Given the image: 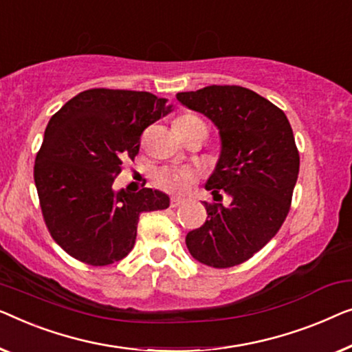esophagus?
I'll return each mask as SVG.
<instances>
[{
  "label": "esophagus",
  "instance_id": "1",
  "mask_svg": "<svg viewBox=\"0 0 352 352\" xmlns=\"http://www.w3.org/2000/svg\"><path fill=\"white\" fill-rule=\"evenodd\" d=\"M183 204L182 199H175V197H172L170 199V207L172 209H175V207H180Z\"/></svg>",
  "mask_w": 352,
  "mask_h": 352
}]
</instances>
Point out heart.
<instances>
[{"label":"heart","instance_id":"obj_1","mask_svg":"<svg viewBox=\"0 0 352 352\" xmlns=\"http://www.w3.org/2000/svg\"><path fill=\"white\" fill-rule=\"evenodd\" d=\"M192 122H202L199 118L192 115H183L175 121V129L192 124ZM197 172L190 167H162V169L155 172V185L160 190L169 192V195L183 196L191 190L197 183Z\"/></svg>","mask_w":352,"mask_h":352}]
</instances>
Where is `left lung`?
<instances>
[{
	"label": "left lung",
	"mask_w": 352,
	"mask_h": 352,
	"mask_svg": "<svg viewBox=\"0 0 352 352\" xmlns=\"http://www.w3.org/2000/svg\"><path fill=\"white\" fill-rule=\"evenodd\" d=\"M178 102L206 115L219 127L221 155L206 190L207 220L186 234L197 261L231 268L252 258L280 230L290 210L300 155L285 113L241 86H207L177 94Z\"/></svg>",
	"instance_id": "obj_1"
}]
</instances>
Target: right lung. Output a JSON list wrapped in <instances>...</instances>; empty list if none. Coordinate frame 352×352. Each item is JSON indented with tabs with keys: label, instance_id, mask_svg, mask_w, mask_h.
Returning <instances> with one entry per match:
<instances>
[{
	"label": "right lung",
	"instance_id": "add662e5",
	"mask_svg": "<svg viewBox=\"0 0 352 352\" xmlns=\"http://www.w3.org/2000/svg\"><path fill=\"white\" fill-rule=\"evenodd\" d=\"M170 111L167 98L124 89H89L51 118L34 161L44 223L52 239L82 263L124 258L143 212L169 207L151 188L111 190L124 160L140 150L143 131Z\"/></svg>",
	"mask_w": 352,
	"mask_h": 352
}]
</instances>
